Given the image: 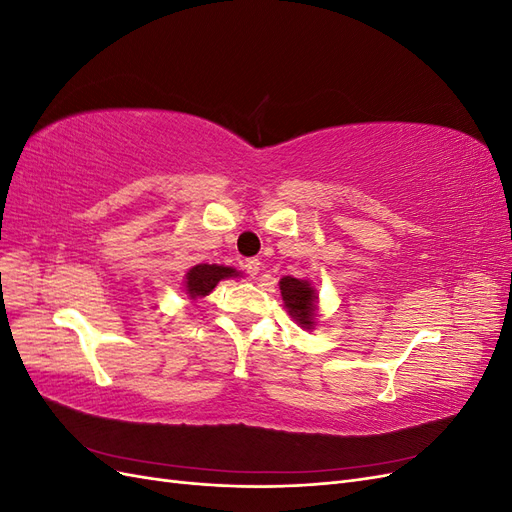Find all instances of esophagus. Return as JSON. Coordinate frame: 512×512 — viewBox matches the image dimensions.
<instances>
[{
    "instance_id": "obj_1",
    "label": "esophagus",
    "mask_w": 512,
    "mask_h": 512,
    "mask_svg": "<svg viewBox=\"0 0 512 512\" xmlns=\"http://www.w3.org/2000/svg\"><path fill=\"white\" fill-rule=\"evenodd\" d=\"M243 269L247 271V275H250V277H256L260 273V260L258 258H247L243 262Z\"/></svg>"
}]
</instances>
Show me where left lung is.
<instances>
[{
  "label": "left lung",
  "mask_w": 512,
  "mask_h": 512,
  "mask_svg": "<svg viewBox=\"0 0 512 512\" xmlns=\"http://www.w3.org/2000/svg\"><path fill=\"white\" fill-rule=\"evenodd\" d=\"M280 292L288 316L297 322L301 329L312 331L320 318V299L314 282L286 275L280 280Z\"/></svg>",
  "instance_id": "obj_1"
}]
</instances>
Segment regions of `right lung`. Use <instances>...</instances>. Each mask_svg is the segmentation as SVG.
Returning a JSON list of instances; mask_svg holds the SVG:
<instances>
[{
    "label": "right lung",
    "instance_id": "add662e5",
    "mask_svg": "<svg viewBox=\"0 0 512 512\" xmlns=\"http://www.w3.org/2000/svg\"><path fill=\"white\" fill-rule=\"evenodd\" d=\"M230 277H241V271L226 265H207V262H203V265H196L185 273L183 292L190 301L203 299L222 280H230Z\"/></svg>",
    "mask_w": 512,
    "mask_h": 512
}]
</instances>
